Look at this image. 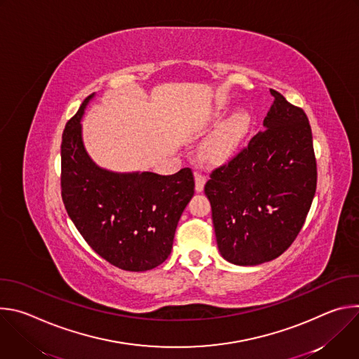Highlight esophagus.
Instances as JSON below:
<instances>
[{"label": "esophagus", "mask_w": 359, "mask_h": 359, "mask_svg": "<svg viewBox=\"0 0 359 359\" xmlns=\"http://www.w3.org/2000/svg\"><path fill=\"white\" fill-rule=\"evenodd\" d=\"M194 180H196V190H197V191H201L203 187H204V184H206L208 177L204 176V175H201V173H198V172H196V173H194Z\"/></svg>", "instance_id": "obj_1"}]
</instances>
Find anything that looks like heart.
<instances>
[{
    "instance_id": "obj_1",
    "label": "heart",
    "mask_w": 359,
    "mask_h": 359,
    "mask_svg": "<svg viewBox=\"0 0 359 359\" xmlns=\"http://www.w3.org/2000/svg\"><path fill=\"white\" fill-rule=\"evenodd\" d=\"M245 129L247 119L244 116L237 115L231 118L204 144V151H206L208 158L213 161H222L230 156L243 137Z\"/></svg>"
}]
</instances>
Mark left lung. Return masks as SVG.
<instances>
[{
  "label": "left lung",
  "instance_id": "8db88e82",
  "mask_svg": "<svg viewBox=\"0 0 359 359\" xmlns=\"http://www.w3.org/2000/svg\"><path fill=\"white\" fill-rule=\"evenodd\" d=\"M270 92L266 129L213 169L204 186L220 254L237 266L281 255L301 231L317 189L309 118L280 92Z\"/></svg>",
  "mask_w": 359,
  "mask_h": 359
}]
</instances>
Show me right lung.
Here are the masks:
<instances>
[{
    "label": "right lung",
    "mask_w": 359,
    "mask_h": 359,
    "mask_svg": "<svg viewBox=\"0 0 359 359\" xmlns=\"http://www.w3.org/2000/svg\"><path fill=\"white\" fill-rule=\"evenodd\" d=\"M88 96L67 122L61 143V196L75 227L102 259L126 271L161 266L172 251L179 219L194 194L190 168L162 176L99 169L81 139Z\"/></svg>",
    "instance_id": "obj_1"
}]
</instances>
